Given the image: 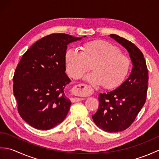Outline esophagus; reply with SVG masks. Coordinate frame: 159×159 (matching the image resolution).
<instances>
[{
  "label": "esophagus",
  "instance_id": "34e87169",
  "mask_svg": "<svg viewBox=\"0 0 159 159\" xmlns=\"http://www.w3.org/2000/svg\"><path fill=\"white\" fill-rule=\"evenodd\" d=\"M89 91V86L85 84H80V85H76L74 87V92L78 95H81V94H86ZM83 98H72L71 100L72 102H79L80 100H83Z\"/></svg>",
  "mask_w": 159,
  "mask_h": 159
}]
</instances>
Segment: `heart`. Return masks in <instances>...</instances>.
Listing matches in <instances>:
<instances>
[{
	"label": "heart",
	"instance_id": "b5f03b06",
	"mask_svg": "<svg viewBox=\"0 0 159 159\" xmlns=\"http://www.w3.org/2000/svg\"><path fill=\"white\" fill-rule=\"evenodd\" d=\"M80 52L73 48L65 54L67 72L73 79H79L90 70L93 72L85 79L94 85L113 89L126 79L130 69L129 57L121 53L117 46L104 40L87 42L80 47Z\"/></svg>",
	"mask_w": 159,
	"mask_h": 159
}]
</instances>
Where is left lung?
<instances>
[{
    "label": "left lung",
    "mask_w": 159,
    "mask_h": 159,
    "mask_svg": "<svg viewBox=\"0 0 159 159\" xmlns=\"http://www.w3.org/2000/svg\"><path fill=\"white\" fill-rule=\"evenodd\" d=\"M109 36L128 50L133 67L116 89L99 94L98 109L92 119L100 129L116 133L130 126L146 102L148 72L143 53L133 43L119 35Z\"/></svg>",
    "instance_id": "left-lung-1"
}]
</instances>
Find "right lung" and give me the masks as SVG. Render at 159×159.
Returning <instances> with one entry per match:
<instances>
[{
  "instance_id": "obj_1",
  "label": "right lung",
  "mask_w": 159,
  "mask_h": 159,
  "mask_svg": "<svg viewBox=\"0 0 159 159\" xmlns=\"http://www.w3.org/2000/svg\"><path fill=\"white\" fill-rule=\"evenodd\" d=\"M82 38L50 34L33 43L20 59L13 79V95L20 116L33 128L49 130L66 117L72 103L65 93L70 83L65 54L69 43Z\"/></svg>"
}]
</instances>
